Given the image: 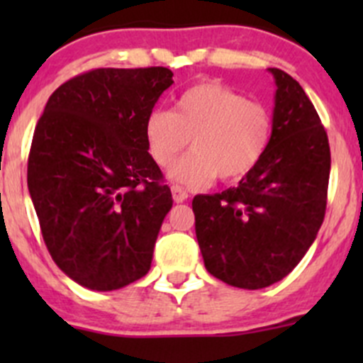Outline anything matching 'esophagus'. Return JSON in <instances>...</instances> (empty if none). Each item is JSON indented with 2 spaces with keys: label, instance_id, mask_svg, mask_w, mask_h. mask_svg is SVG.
Returning a JSON list of instances; mask_svg holds the SVG:
<instances>
[{
  "label": "esophagus",
  "instance_id": "1",
  "mask_svg": "<svg viewBox=\"0 0 363 363\" xmlns=\"http://www.w3.org/2000/svg\"><path fill=\"white\" fill-rule=\"evenodd\" d=\"M172 196H174L175 203H182L184 200H188V193L181 186H172Z\"/></svg>",
  "mask_w": 363,
  "mask_h": 363
}]
</instances>
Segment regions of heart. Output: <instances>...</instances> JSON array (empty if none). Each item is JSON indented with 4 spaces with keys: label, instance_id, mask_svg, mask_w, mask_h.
<instances>
[{
    "label": "heart",
    "instance_id": "obj_1",
    "mask_svg": "<svg viewBox=\"0 0 363 363\" xmlns=\"http://www.w3.org/2000/svg\"><path fill=\"white\" fill-rule=\"evenodd\" d=\"M272 137L270 111L219 82H200L179 96L174 112L152 111L144 124L145 147L161 168L192 140L194 151L174 164L168 177L189 189H203L216 177L237 182L265 156Z\"/></svg>",
    "mask_w": 363,
    "mask_h": 363
}]
</instances>
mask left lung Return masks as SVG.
I'll return each mask as SVG.
<instances>
[{
    "mask_svg": "<svg viewBox=\"0 0 363 363\" xmlns=\"http://www.w3.org/2000/svg\"><path fill=\"white\" fill-rule=\"evenodd\" d=\"M269 72L277 89L265 156L235 188L193 199L205 269L244 290L286 277L313 246L327 208V131L294 77Z\"/></svg>",
    "mask_w": 363,
    "mask_h": 363,
    "instance_id": "obj_1",
    "label": "left lung"
}]
</instances>
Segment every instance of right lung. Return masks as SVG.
Returning <instances> with one entry per match:
<instances>
[{"label":"right lung","mask_w":363,"mask_h":363,"mask_svg":"<svg viewBox=\"0 0 363 363\" xmlns=\"http://www.w3.org/2000/svg\"><path fill=\"white\" fill-rule=\"evenodd\" d=\"M174 73L98 68L50 94L35 128L28 188L56 265L80 286L112 291L140 279L172 193L144 124Z\"/></svg>","instance_id":"obj_1"}]
</instances>
